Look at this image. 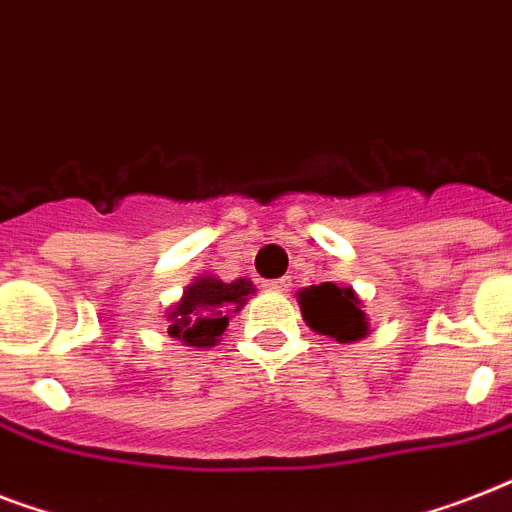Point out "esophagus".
I'll use <instances>...</instances> for the list:
<instances>
[{
	"label": "esophagus",
	"instance_id": "obj_1",
	"mask_svg": "<svg viewBox=\"0 0 512 512\" xmlns=\"http://www.w3.org/2000/svg\"><path fill=\"white\" fill-rule=\"evenodd\" d=\"M263 287H265V289H271V292H289V287H292V281H289L287 276H281V279L265 281Z\"/></svg>",
	"mask_w": 512,
	"mask_h": 512
}]
</instances>
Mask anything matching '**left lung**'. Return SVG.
Returning <instances> with one entry per match:
<instances>
[{"label": "left lung", "mask_w": 512, "mask_h": 512, "mask_svg": "<svg viewBox=\"0 0 512 512\" xmlns=\"http://www.w3.org/2000/svg\"><path fill=\"white\" fill-rule=\"evenodd\" d=\"M300 308L308 327L340 342L358 340L369 332L361 303L350 287H337L324 281L319 287L300 292Z\"/></svg>", "instance_id": "8db88e82"}]
</instances>
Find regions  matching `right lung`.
I'll use <instances>...</instances> for the list:
<instances>
[{"label": "right lung", "mask_w": 512, "mask_h": 512, "mask_svg": "<svg viewBox=\"0 0 512 512\" xmlns=\"http://www.w3.org/2000/svg\"><path fill=\"white\" fill-rule=\"evenodd\" d=\"M255 287L249 279H236L225 284L220 279H196L185 289L183 300L170 311V332L175 340H183L193 348H209L228 327L231 313L247 303Z\"/></svg>", "instance_id": "right-lung-1"}]
</instances>
